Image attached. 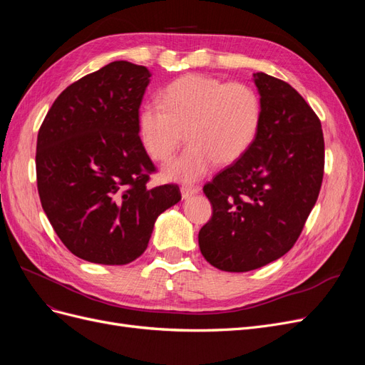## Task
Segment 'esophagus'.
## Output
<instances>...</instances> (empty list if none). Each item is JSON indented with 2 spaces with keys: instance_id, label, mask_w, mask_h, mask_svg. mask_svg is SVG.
Segmentation results:
<instances>
[{
  "instance_id": "34e87169",
  "label": "esophagus",
  "mask_w": 365,
  "mask_h": 365,
  "mask_svg": "<svg viewBox=\"0 0 365 365\" xmlns=\"http://www.w3.org/2000/svg\"><path fill=\"white\" fill-rule=\"evenodd\" d=\"M200 190H201L200 187H195V185H182V187H181V195H182L184 200H187V197H190V196L196 195Z\"/></svg>"
}]
</instances>
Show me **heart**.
<instances>
[{
  "mask_svg": "<svg viewBox=\"0 0 365 365\" xmlns=\"http://www.w3.org/2000/svg\"><path fill=\"white\" fill-rule=\"evenodd\" d=\"M262 121L257 91L245 82H224L212 76L185 74L163 94V103L141 106L138 130L143 146L168 163L187 138L190 146L164 170L165 178L196 181L220 164H233L256 141Z\"/></svg>",
  "mask_w": 365,
  "mask_h": 365,
  "instance_id": "heart-1",
  "label": "heart"
}]
</instances>
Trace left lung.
Returning a JSON list of instances; mask_svg holds the SVG:
<instances>
[{
  "mask_svg": "<svg viewBox=\"0 0 365 365\" xmlns=\"http://www.w3.org/2000/svg\"><path fill=\"white\" fill-rule=\"evenodd\" d=\"M262 121L244 157L204 185L212 219L200 231L205 260L228 272L264 267L300 237L324 175L322 121L294 88L254 73Z\"/></svg>",
  "mask_w": 365,
  "mask_h": 365,
  "instance_id": "obj_1",
  "label": "left lung"
}]
</instances>
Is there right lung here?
<instances>
[{
  "mask_svg": "<svg viewBox=\"0 0 365 365\" xmlns=\"http://www.w3.org/2000/svg\"><path fill=\"white\" fill-rule=\"evenodd\" d=\"M149 77L143 65L108 63L65 88L39 128L41 204L62 244L83 260H135L157 217L181 201L176 184L148 187L157 169L138 135V109Z\"/></svg>",
  "mask_w": 365,
  "mask_h": 365,
  "instance_id": "right-lung-1",
  "label": "right lung"
}]
</instances>
